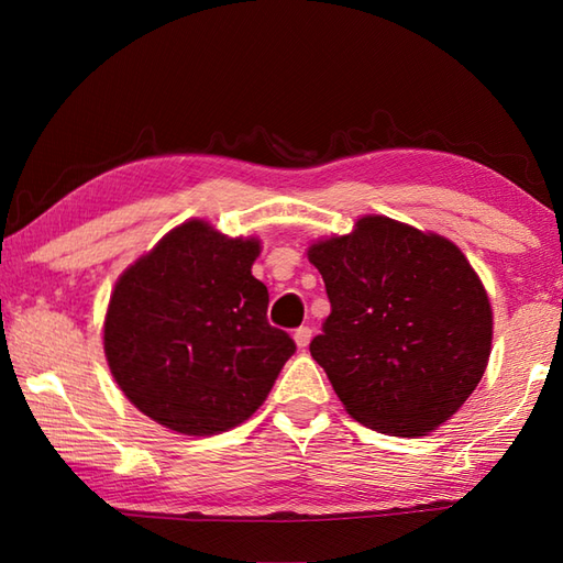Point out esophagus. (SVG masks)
<instances>
[{
	"label": "esophagus",
	"instance_id": "obj_1",
	"mask_svg": "<svg viewBox=\"0 0 563 563\" xmlns=\"http://www.w3.org/2000/svg\"><path fill=\"white\" fill-rule=\"evenodd\" d=\"M292 339H295V343H297V349H307L309 345V341H312V329L309 327H300V329H295V333H292Z\"/></svg>",
	"mask_w": 563,
	"mask_h": 563
}]
</instances>
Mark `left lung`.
I'll return each instance as SVG.
<instances>
[{
	"instance_id": "1",
	"label": "left lung",
	"mask_w": 563,
	"mask_h": 563,
	"mask_svg": "<svg viewBox=\"0 0 563 563\" xmlns=\"http://www.w3.org/2000/svg\"><path fill=\"white\" fill-rule=\"evenodd\" d=\"M331 314L309 353L357 423L416 438L445 423L492 355V305L445 236L382 214L309 246Z\"/></svg>"
}]
</instances>
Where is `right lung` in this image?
Listing matches in <instances>:
<instances>
[{"label": "right lung", "instance_id": "obj_1", "mask_svg": "<svg viewBox=\"0 0 563 563\" xmlns=\"http://www.w3.org/2000/svg\"><path fill=\"white\" fill-rule=\"evenodd\" d=\"M258 249L190 220L115 283L103 351L118 387L152 421L214 435L268 397L297 345L268 324V288L251 275Z\"/></svg>", "mask_w": 563, "mask_h": 563}]
</instances>
